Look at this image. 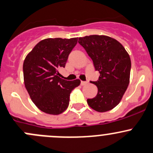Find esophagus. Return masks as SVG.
Wrapping results in <instances>:
<instances>
[{"mask_svg": "<svg viewBox=\"0 0 153 153\" xmlns=\"http://www.w3.org/2000/svg\"><path fill=\"white\" fill-rule=\"evenodd\" d=\"M87 82H85V81H81V83H80V84H81V85H86L87 84Z\"/></svg>", "mask_w": 153, "mask_h": 153, "instance_id": "34e87169", "label": "esophagus"}]
</instances>
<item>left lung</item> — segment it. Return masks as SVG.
Masks as SVG:
<instances>
[{"mask_svg":"<svg viewBox=\"0 0 153 153\" xmlns=\"http://www.w3.org/2000/svg\"><path fill=\"white\" fill-rule=\"evenodd\" d=\"M94 63L100 76L91 82L97 85V94L88 99L89 106L99 112H105L117 106L129 83L131 60L123 45L107 36L91 35L79 38Z\"/></svg>","mask_w":153,"mask_h":153,"instance_id":"obj_1","label":"left lung"}]
</instances>
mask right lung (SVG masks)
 <instances>
[{"label": "right lung", "instance_id": "right-lung-1", "mask_svg": "<svg viewBox=\"0 0 153 153\" xmlns=\"http://www.w3.org/2000/svg\"><path fill=\"white\" fill-rule=\"evenodd\" d=\"M78 38L46 39L27 54L23 64L25 88L33 103L43 112L59 114L69 105L70 94L80 80L60 78L59 70L65 68Z\"/></svg>", "mask_w": 153, "mask_h": 153}]
</instances>
